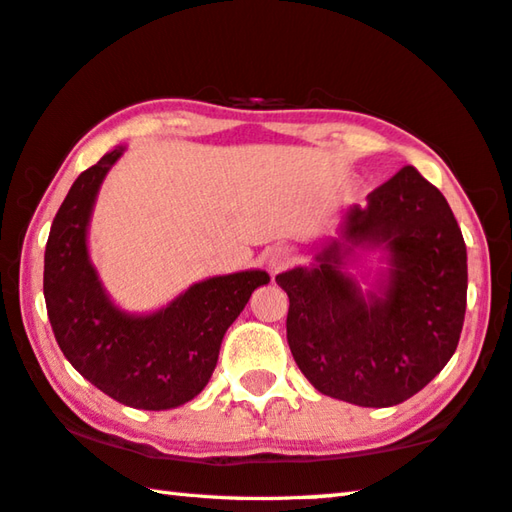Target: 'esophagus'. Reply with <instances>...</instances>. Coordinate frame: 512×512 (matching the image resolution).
I'll list each match as a JSON object with an SVG mask.
<instances>
[{"mask_svg": "<svg viewBox=\"0 0 512 512\" xmlns=\"http://www.w3.org/2000/svg\"><path fill=\"white\" fill-rule=\"evenodd\" d=\"M294 259H296V255L289 246H273V248L266 250L264 264H266V269H269L271 275H278L280 271L289 269V266L294 264Z\"/></svg>", "mask_w": 512, "mask_h": 512, "instance_id": "1", "label": "esophagus"}]
</instances>
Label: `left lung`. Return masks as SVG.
<instances>
[{"label": "left lung", "instance_id": "1", "mask_svg": "<svg viewBox=\"0 0 512 512\" xmlns=\"http://www.w3.org/2000/svg\"><path fill=\"white\" fill-rule=\"evenodd\" d=\"M380 247L388 271L362 292L341 269ZM287 291V342L303 376L332 399L389 408L424 389L456 353L467 307V248L449 202L405 166L346 212L312 266L275 275Z\"/></svg>", "mask_w": 512, "mask_h": 512}]
</instances>
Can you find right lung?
Here are the masks:
<instances>
[{
    "instance_id": "right-lung-1",
    "label": "right lung",
    "mask_w": 512,
    "mask_h": 512,
    "mask_svg": "<svg viewBox=\"0 0 512 512\" xmlns=\"http://www.w3.org/2000/svg\"><path fill=\"white\" fill-rule=\"evenodd\" d=\"M125 148L111 150L70 186L45 248L43 291L56 342L88 383L139 410H170L212 378L225 330L266 271L196 282L161 310L129 314L111 303L88 257L86 232L100 184Z\"/></svg>"
}]
</instances>
